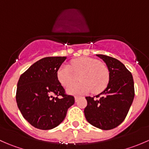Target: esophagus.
I'll return each instance as SVG.
<instances>
[{"mask_svg":"<svg viewBox=\"0 0 149 149\" xmlns=\"http://www.w3.org/2000/svg\"><path fill=\"white\" fill-rule=\"evenodd\" d=\"M78 98H79V97H78V96H75V100H76V102H77Z\"/></svg>","mask_w":149,"mask_h":149,"instance_id":"obj_1","label":"esophagus"}]
</instances>
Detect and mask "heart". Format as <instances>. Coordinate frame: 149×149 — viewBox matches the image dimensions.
I'll return each mask as SVG.
<instances>
[{
  "label": "heart",
  "mask_w": 149,
  "mask_h": 149,
  "mask_svg": "<svg viewBox=\"0 0 149 149\" xmlns=\"http://www.w3.org/2000/svg\"><path fill=\"white\" fill-rule=\"evenodd\" d=\"M57 76L64 86L68 87L77 80L79 83L69 87L70 94H86L92 90L94 93L103 91L109 81V73L107 67L102 63L88 57H81L71 61L70 66L61 65Z\"/></svg>",
  "instance_id": "b5f03b06"
}]
</instances>
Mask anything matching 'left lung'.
<instances>
[{"mask_svg":"<svg viewBox=\"0 0 149 149\" xmlns=\"http://www.w3.org/2000/svg\"><path fill=\"white\" fill-rule=\"evenodd\" d=\"M106 63L109 70L107 86L96 97H86L84 109L86 120L102 130L118 127L125 119L135 96L131 73L115 58L97 55Z\"/></svg>","mask_w":149,"mask_h":149,"instance_id":"8db88e82","label":"left lung"}]
</instances>
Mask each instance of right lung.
Masks as SVG:
<instances>
[{"label": "right lung", "instance_id": "1", "mask_svg": "<svg viewBox=\"0 0 149 149\" xmlns=\"http://www.w3.org/2000/svg\"><path fill=\"white\" fill-rule=\"evenodd\" d=\"M66 57H47L34 63L20 76L17 84V106L28 123L40 130H50L65 119L75 102L65 94L57 72ZM55 96H54V95Z\"/></svg>", "mask_w": 149, "mask_h": 149}]
</instances>
